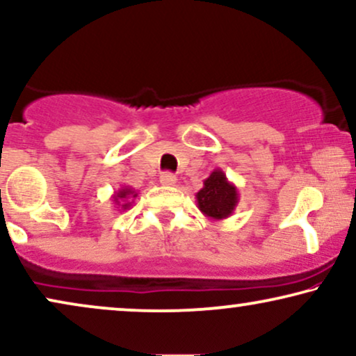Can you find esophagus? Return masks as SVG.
<instances>
[{
    "label": "esophagus",
    "mask_w": 356,
    "mask_h": 356,
    "mask_svg": "<svg viewBox=\"0 0 356 356\" xmlns=\"http://www.w3.org/2000/svg\"><path fill=\"white\" fill-rule=\"evenodd\" d=\"M159 181H161V184H163V186H174V184L177 182V179H175L174 174L163 172V174H161Z\"/></svg>",
    "instance_id": "obj_1"
}]
</instances>
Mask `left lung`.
Instances as JSON below:
<instances>
[{"mask_svg":"<svg viewBox=\"0 0 356 356\" xmlns=\"http://www.w3.org/2000/svg\"><path fill=\"white\" fill-rule=\"evenodd\" d=\"M195 199L197 207L207 218L225 220L235 211L240 193L222 169H213V172L204 181V187L197 192Z\"/></svg>","mask_w":356,"mask_h":356,"instance_id":"1","label":"left lung"}]
</instances>
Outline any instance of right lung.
<instances>
[{
	"mask_svg": "<svg viewBox=\"0 0 356 356\" xmlns=\"http://www.w3.org/2000/svg\"><path fill=\"white\" fill-rule=\"evenodd\" d=\"M136 197H138V193H136V191H134V188L124 186V187H121L118 192H115L111 199H113L116 209L128 210L129 207L133 205V202H134V199H136Z\"/></svg>",
	"mask_w": 356,
	"mask_h": 356,
	"instance_id": "right-lung-1",
	"label": "right lung"
}]
</instances>
